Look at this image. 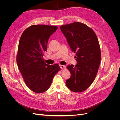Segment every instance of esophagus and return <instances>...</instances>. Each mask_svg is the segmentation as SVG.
<instances>
[{"label":"esophagus","mask_w":120,"mask_h":120,"mask_svg":"<svg viewBox=\"0 0 120 120\" xmlns=\"http://www.w3.org/2000/svg\"><path fill=\"white\" fill-rule=\"evenodd\" d=\"M60 67L61 69H62V70H63V69L66 68V66H64V65H60Z\"/></svg>","instance_id":"1"}]
</instances>
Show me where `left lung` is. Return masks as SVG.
Returning a JSON list of instances; mask_svg holds the SVG:
<instances>
[{"label": "left lung", "instance_id": "1", "mask_svg": "<svg viewBox=\"0 0 120 120\" xmlns=\"http://www.w3.org/2000/svg\"><path fill=\"white\" fill-rule=\"evenodd\" d=\"M60 29L77 62L75 66L67 67L71 76L66 86L73 92H83L92 84L99 68L101 53L98 38L92 29L81 22L62 25Z\"/></svg>", "mask_w": 120, "mask_h": 120}]
</instances>
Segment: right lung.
Masks as SVG:
<instances>
[{"label":"right lung","mask_w":120,"mask_h":120,"mask_svg":"<svg viewBox=\"0 0 120 120\" xmlns=\"http://www.w3.org/2000/svg\"><path fill=\"white\" fill-rule=\"evenodd\" d=\"M57 28L46 25H31L23 31L20 38L17 66L25 84L34 92L47 90L54 75L61 70L58 64H47L43 58L49 38Z\"/></svg>","instance_id":"1"}]
</instances>
